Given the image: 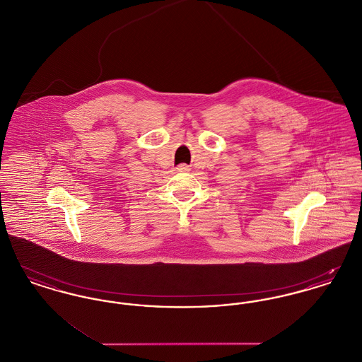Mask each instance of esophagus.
<instances>
[{
  "instance_id": "esophagus-1",
  "label": "esophagus",
  "mask_w": 362,
  "mask_h": 362,
  "mask_svg": "<svg viewBox=\"0 0 362 362\" xmlns=\"http://www.w3.org/2000/svg\"><path fill=\"white\" fill-rule=\"evenodd\" d=\"M179 173H185V171H189V167L185 165V164H180L177 168H176Z\"/></svg>"
}]
</instances>
